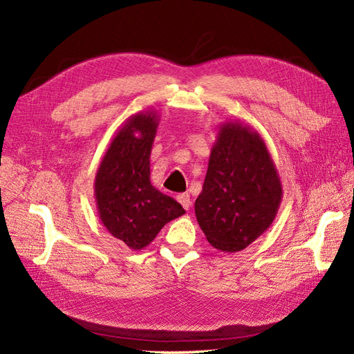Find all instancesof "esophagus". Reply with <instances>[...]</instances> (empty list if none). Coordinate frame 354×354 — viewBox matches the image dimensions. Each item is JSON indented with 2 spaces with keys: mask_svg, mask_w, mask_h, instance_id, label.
I'll return each mask as SVG.
<instances>
[{
  "mask_svg": "<svg viewBox=\"0 0 354 354\" xmlns=\"http://www.w3.org/2000/svg\"><path fill=\"white\" fill-rule=\"evenodd\" d=\"M176 200L179 201L180 205L184 206L185 210H188L191 207V198H189V194L188 193H180L176 196Z\"/></svg>",
  "mask_w": 354,
  "mask_h": 354,
  "instance_id": "esophagus-1",
  "label": "esophagus"
}]
</instances>
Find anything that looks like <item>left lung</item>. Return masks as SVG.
Here are the masks:
<instances>
[{"mask_svg": "<svg viewBox=\"0 0 354 354\" xmlns=\"http://www.w3.org/2000/svg\"><path fill=\"white\" fill-rule=\"evenodd\" d=\"M283 189L264 139L240 121L221 124L194 209L209 243L239 252L274 221Z\"/></svg>", "mask_w": 354, "mask_h": 354, "instance_id": "1", "label": "left lung"}]
</instances>
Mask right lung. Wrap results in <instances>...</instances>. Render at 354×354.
<instances>
[{"label": "right lung", "instance_id": "right-lung-1", "mask_svg": "<svg viewBox=\"0 0 354 354\" xmlns=\"http://www.w3.org/2000/svg\"><path fill=\"white\" fill-rule=\"evenodd\" d=\"M158 121L154 109L127 118L111 140L95 178L99 219L111 236L132 250L148 246L167 222L185 214L175 198L149 180Z\"/></svg>", "mask_w": 354, "mask_h": 354}]
</instances>
